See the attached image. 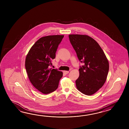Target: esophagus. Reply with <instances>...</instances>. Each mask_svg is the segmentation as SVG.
Instances as JSON below:
<instances>
[{"instance_id": "34e87169", "label": "esophagus", "mask_w": 129, "mask_h": 129, "mask_svg": "<svg viewBox=\"0 0 129 129\" xmlns=\"http://www.w3.org/2000/svg\"><path fill=\"white\" fill-rule=\"evenodd\" d=\"M63 73L64 74H65V75H66V74H68L69 73V72L68 71H63Z\"/></svg>"}]
</instances>
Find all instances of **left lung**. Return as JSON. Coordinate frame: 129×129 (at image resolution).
I'll return each instance as SVG.
<instances>
[{"label": "left lung", "mask_w": 129, "mask_h": 129, "mask_svg": "<svg viewBox=\"0 0 129 129\" xmlns=\"http://www.w3.org/2000/svg\"><path fill=\"white\" fill-rule=\"evenodd\" d=\"M70 41L79 60V77L76 81L77 88L91 95L104 84L109 71V62L103 50L94 39L87 35H69Z\"/></svg>", "instance_id": "left-lung-1"}]
</instances>
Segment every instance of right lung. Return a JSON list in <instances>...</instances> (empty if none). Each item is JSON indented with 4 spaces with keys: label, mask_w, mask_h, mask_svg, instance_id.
I'll list each match as a JSON object with an SVG mask.
<instances>
[{
    "label": "right lung",
    "mask_w": 129,
    "mask_h": 129,
    "mask_svg": "<svg viewBox=\"0 0 129 129\" xmlns=\"http://www.w3.org/2000/svg\"><path fill=\"white\" fill-rule=\"evenodd\" d=\"M64 36L41 37L29 50L25 59V68L30 82L44 94L52 93L58 88L63 76L62 71L50 68L58 45Z\"/></svg>",
    "instance_id": "1"
}]
</instances>
